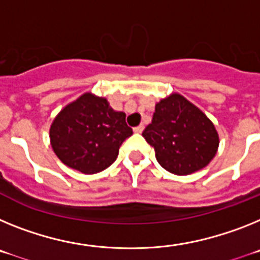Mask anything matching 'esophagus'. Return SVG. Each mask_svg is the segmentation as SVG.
Wrapping results in <instances>:
<instances>
[{"label": "esophagus", "instance_id": "34e87169", "mask_svg": "<svg viewBox=\"0 0 260 260\" xmlns=\"http://www.w3.org/2000/svg\"><path fill=\"white\" fill-rule=\"evenodd\" d=\"M133 131H135V133H141L144 131V125L143 124H140V125H137V127L133 128Z\"/></svg>", "mask_w": 260, "mask_h": 260}]
</instances>
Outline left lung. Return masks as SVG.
I'll use <instances>...</instances> for the list:
<instances>
[{"mask_svg":"<svg viewBox=\"0 0 260 260\" xmlns=\"http://www.w3.org/2000/svg\"><path fill=\"white\" fill-rule=\"evenodd\" d=\"M143 136L154 148L158 164L177 175H188L205 168L218 148L213 123L179 94L155 105L152 123Z\"/></svg>","mask_w":260,"mask_h":260,"instance_id":"1","label":"left lung"}]
</instances>
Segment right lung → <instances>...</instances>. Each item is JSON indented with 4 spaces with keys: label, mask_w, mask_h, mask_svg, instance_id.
Listing matches in <instances>:
<instances>
[{
    "label": "right lung",
    "mask_w": 260,
    "mask_h": 260,
    "mask_svg": "<svg viewBox=\"0 0 260 260\" xmlns=\"http://www.w3.org/2000/svg\"><path fill=\"white\" fill-rule=\"evenodd\" d=\"M132 133L124 112L112 110L107 99L86 92L60 111L49 137L62 164L83 174H95L114 164L119 148Z\"/></svg>",
    "instance_id": "right-lung-1"
}]
</instances>
